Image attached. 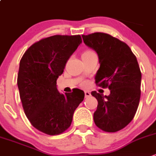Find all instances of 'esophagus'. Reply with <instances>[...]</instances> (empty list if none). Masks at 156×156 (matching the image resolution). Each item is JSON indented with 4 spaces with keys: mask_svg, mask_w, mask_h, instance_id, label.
<instances>
[{
    "mask_svg": "<svg viewBox=\"0 0 156 156\" xmlns=\"http://www.w3.org/2000/svg\"><path fill=\"white\" fill-rule=\"evenodd\" d=\"M84 94H85V98H89V97H90V96H91V94L89 92V91H85V92H84Z\"/></svg>",
    "mask_w": 156,
    "mask_h": 156,
    "instance_id": "34e87169",
    "label": "esophagus"
}]
</instances>
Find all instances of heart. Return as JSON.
<instances>
[{
	"label": "heart",
	"instance_id": "heart-1",
	"mask_svg": "<svg viewBox=\"0 0 156 156\" xmlns=\"http://www.w3.org/2000/svg\"><path fill=\"white\" fill-rule=\"evenodd\" d=\"M92 52V51H86V52H84L83 53H87V52Z\"/></svg>",
	"mask_w": 156,
	"mask_h": 156
}]
</instances>
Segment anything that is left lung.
Masks as SVG:
<instances>
[{"mask_svg":"<svg viewBox=\"0 0 156 156\" xmlns=\"http://www.w3.org/2000/svg\"><path fill=\"white\" fill-rule=\"evenodd\" d=\"M82 38L99 58L95 83L111 92L108 96L91 93L98 101L94 123L103 131L116 132L132 121L139 104L141 73L138 61L127 44L108 34L96 32Z\"/></svg>","mask_w":156,"mask_h":156,"instance_id":"8db88e82","label":"left lung"}]
</instances>
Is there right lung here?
<instances>
[{
  "mask_svg": "<svg viewBox=\"0 0 156 156\" xmlns=\"http://www.w3.org/2000/svg\"><path fill=\"white\" fill-rule=\"evenodd\" d=\"M82 43L80 35H53L28 48L20 61L18 87L25 114L38 131L59 135L70 126L84 92L61 94L56 80L69 57Z\"/></svg>",
  "mask_w": 156,
  "mask_h": 156,
  "instance_id": "1",
  "label": "right lung"
}]
</instances>
